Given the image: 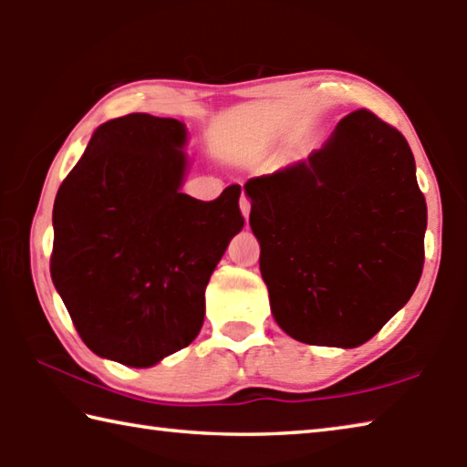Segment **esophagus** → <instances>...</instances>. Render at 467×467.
Masks as SVG:
<instances>
[{"label":"esophagus","mask_w":467,"mask_h":467,"mask_svg":"<svg viewBox=\"0 0 467 467\" xmlns=\"http://www.w3.org/2000/svg\"><path fill=\"white\" fill-rule=\"evenodd\" d=\"M241 212H243V216L244 218H249V212H251V200L247 195H243L241 197Z\"/></svg>","instance_id":"34e87169"}]
</instances>
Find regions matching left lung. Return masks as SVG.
Here are the masks:
<instances>
[{"mask_svg": "<svg viewBox=\"0 0 467 467\" xmlns=\"http://www.w3.org/2000/svg\"><path fill=\"white\" fill-rule=\"evenodd\" d=\"M244 192L274 319L290 337L357 348L412 296L426 200L406 138L373 110L348 113L306 162Z\"/></svg>", "mask_w": 467, "mask_h": 467, "instance_id": "8db88e82", "label": "left lung"}]
</instances>
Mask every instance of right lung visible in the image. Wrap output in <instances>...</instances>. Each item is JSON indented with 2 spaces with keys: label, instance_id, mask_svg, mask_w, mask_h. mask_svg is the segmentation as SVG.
<instances>
[{
  "label": "right lung",
  "instance_id": "1",
  "mask_svg": "<svg viewBox=\"0 0 467 467\" xmlns=\"http://www.w3.org/2000/svg\"><path fill=\"white\" fill-rule=\"evenodd\" d=\"M185 125L131 113L102 123L53 203L51 278L82 342L152 367L200 334L205 286L241 231V185L179 192Z\"/></svg>",
  "mask_w": 467,
  "mask_h": 467
}]
</instances>
